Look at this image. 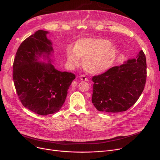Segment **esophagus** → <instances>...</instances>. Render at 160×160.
Wrapping results in <instances>:
<instances>
[{
  "label": "esophagus",
  "mask_w": 160,
  "mask_h": 160,
  "mask_svg": "<svg viewBox=\"0 0 160 160\" xmlns=\"http://www.w3.org/2000/svg\"><path fill=\"white\" fill-rule=\"evenodd\" d=\"M79 78H80L81 80H85V81H88V78H86V76H85V75H83V74L81 75L80 77H79Z\"/></svg>",
  "instance_id": "esophagus-1"
}]
</instances>
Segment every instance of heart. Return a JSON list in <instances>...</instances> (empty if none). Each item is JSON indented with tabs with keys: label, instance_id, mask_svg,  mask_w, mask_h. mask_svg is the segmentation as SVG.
Here are the masks:
<instances>
[{
	"label": "heart",
	"instance_id": "b5f03b06",
	"mask_svg": "<svg viewBox=\"0 0 160 160\" xmlns=\"http://www.w3.org/2000/svg\"><path fill=\"white\" fill-rule=\"evenodd\" d=\"M73 51L67 48V62L73 67L80 64L82 59V67L88 73L98 74L108 70L112 66L117 56L116 46L108 40L97 38H82L72 46Z\"/></svg>",
	"mask_w": 160,
	"mask_h": 160
}]
</instances>
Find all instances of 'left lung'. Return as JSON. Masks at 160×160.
<instances>
[{
    "mask_svg": "<svg viewBox=\"0 0 160 160\" xmlns=\"http://www.w3.org/2000/svg\"><path fill=\"white\" fill-rule=\"evenodd\" d=\"M146 78V57L140 50L136 58L92 78L94 82L92 103L100 112L127 111L141 95Z\"/></svg>",
    "mask_w": 160,
    "mask_h": 160,
    "instance_id": "1",
    "label": "left lung"
}]
</instances>
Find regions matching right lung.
<instances>
[{"label": "right lung", "instance_id": "right-lung-1", "mask_svg": "<svg viewBox=\"0 0 160 160\" xmlns=\"http://www.w3.org/2000/svg\"><path fill=\"white\" fill-rule=\"evenodd\" d=\"M48 33L39 30L24 40L13 65L14 85L22 104L40 115L60 110L75 79L73 73L59 71L51 63L54 50L47 37ZM41 58L48 63L41 62Z\"/></svg>", "mask_w": 160, "mask_h": 160}]
</instances>
